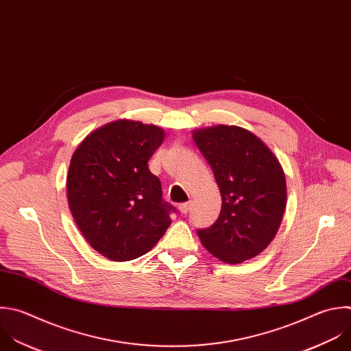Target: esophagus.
<instances>
[{
	"mask_svg": "<svg viewBox=\"0 0 351 351\" xmlns=\"http://www.w3.org/2000/svg\"><path fill=\"white\" fill-rule=\"evenodd\" d=\"M190 208H191V202H184L179 205V210L182 215H187L190 212Z\"/></svg>",
	"mask_w": 351,
	"mask_h": 351,
	"instance_id": "1",
	"label": "esophagus"
}]
</instances>
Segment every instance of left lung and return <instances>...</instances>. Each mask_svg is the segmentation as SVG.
I'll use <instances>...</instances> for the list:
<instances>
[{"mask_svg":"<svg viewBox=\"0 0 351 351\" xmlns=\"http://www.w3.org/2000/svg\"><path fill=\"white\" fill-rule=\"evenodd\" d=\"M193 139L210 165L221 195L216 221L197 230L202 245L230 265L258 256L276 237L287 205L280 161L241 127L195 130Z\"/></svg>","mask_w":351,"mask_h":351,"instance_id":"8db88e82","label":"left lung"}]
</instances>
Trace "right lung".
<instances>
[{
    "label": "right lung",
    "mask_w": 351,
    "mask_h": 351,
    "mask_svg": "<svg viewBox=\"0 0 351 351\" xmlns=\"http://www.w3.org/2000/svg\"><path fill=\"white\" fill-rule=\"evenodd\" d=\"M164 136L160 127L119 120L88 135L71 157V215L89 245L110 261L147 254L171 226L175 208L147 165Z\"/></svg>",
    "instance_id": "right-lung-1"
}]
</instances>
